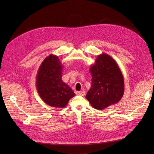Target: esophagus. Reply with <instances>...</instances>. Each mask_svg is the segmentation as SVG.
Masks as SVG:
<instances>
[{"label": "esophagus", "mask_w": 154, "mask_h": 154, "mask_svg": "<svg viewBox=\"0 0 154 154\" xmlns=\"http://www.w3.org/2000/svg\"><path fill=\"white\" fill-rule=\"evenodd\" d=\"M77 94L80 96H84L85 94V92L84 91H80L77 92Z\"/></svg>", "instance_id": "obj_1"}]
</instances>
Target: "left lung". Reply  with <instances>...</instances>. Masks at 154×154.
Instances as JSON below:
<instances>
[{"label":"left lung","instance_id":"obj_1","mask_svg":"<svg viewBox=\"0 0 154 154\" xmlns=\"http://www.w3.org/2000/svg\"><path fill=\"white\" fill-rule=\"evenodd\" d=\"M90 71L92 83L86 98L91 105L99 110L116 104L122 97L124 77L116 61L109 55H98Z\"/></svg>","mask_w":154,"mask_h":154}]
</instances>
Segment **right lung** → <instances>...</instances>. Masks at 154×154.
Instances as JSON below:
<instances>
[{
    "label": "right lung",
    "mask_w": 154,
    "mask_h": 154,
    "mask_svg": "<svg viewBox=\"0 0 154 154\" xmlns=\"http://www.w3.org/2000/svg\"><path fill=\"white\" fill-rule=\"evenodd\" d=\"M63 66L58 56L51 54L41 63L36 77V88L41 99L51 106L62 108L75 96L61 80Z\"/></svg>",
    "instance_id": "1"
}]
</instances>
